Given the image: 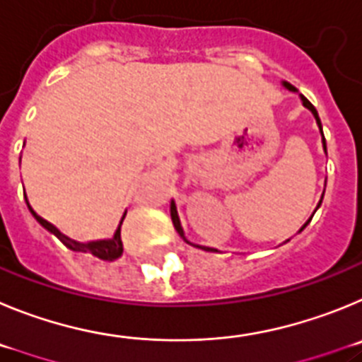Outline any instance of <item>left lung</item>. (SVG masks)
<instances>
[{"label":"left lung","instance_id":"obj_1","mask_svg":"<svg viewBox=\"0 0 362 362\" xmlns=\"http://www.w3.org/2000/svg\"><path fill=\"white\" fill-rule=\"evenodd\" d=\"M285 86L288 88V90H292V92H296V88L294 86H291V84L288 83H285ZM301 100H303V106H305V108H308L310 110L312 113H314V117H315V120H317V126H319V129H321V135H323V128H321V120H319V115H317V112H315V108L314 106H312V103L310 100L307 99V97L305 95H301ZM323 148H325V151H327V144H325V136H323ZM319 205H321V202H319ZM317 205V207H319ZM171 220H173V226H175V229L178 230V234H180L182 238H184L185 240V236H184V230H182V226H180V220H178V213H177V205H175V202H171ZM310 221V220H308ZM308 221L307 223H305V226L301 227V230L305 229V227L308 226ZM202 249H205V250H211V252H216V249H209V247H202Z\"/></svg>","mask_w":362,"mask_h":362}]
</instances>
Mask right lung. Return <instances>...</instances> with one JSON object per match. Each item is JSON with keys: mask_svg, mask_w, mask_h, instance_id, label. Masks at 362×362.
Wrapping results in <instances>:
<instances>
[{"mask_svg": "<svg viewBox=\"0 0 362 362\" xmlns=\"http://www.w3.org/2000/svg\"><path fill=\"white\" fill-rule=\"evenodd\" d=\"M27 204H28V200H27ZM28 209H30V213L34 214L35 220H37L39 223H41V226L45 227V229L50 230V233H54L55 236L59 238L61 242H63L64 245L68 247V249L77 250V252L93 254V256H97V258H100V259H110V262H112V259L119 258L120 254H122V250H124V249H122V240H120V226H122V220H124L126 213H124V216H122V220H120L119 229L115 230V236H113L112 240H99V242L79 243V242H76V240H70V238H68V236H64V234L61 233V230L57 229V227L52 226L50 221H47V220H45V218L39 216V214L35 213L34 209H32L30 205H28Z\"/></svg>", "mask_w": 362, "mask_h": 362, "instance_id": "right-lung-1", "label": "right lung"}]
</instances>
